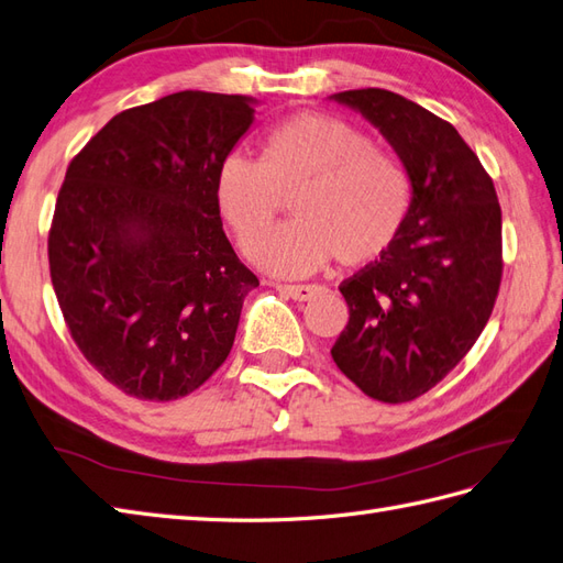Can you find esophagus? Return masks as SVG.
<instances>
[{
	"instance_id": "esophagus-1",
	"label": "esophagus",
	"mask_w": 563,
	"mask_h": 563,
	"mask_svg": "<svg viewBox=\"0 0 563 563\" xmlns=\"http://www.w3.org/2000/svg\"><path fill=\"white\" fill-rule=\"evenodd\" d=\"M277 289L286 296H291L294 300H312L314 296H320L324 291L318 284H279Z\"/></svg>"
}]
</instances>
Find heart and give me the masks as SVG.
<instances>
[{
    "label": "heart",
    "instance_id": "obj_1",
    "mask_svg": "<svg viewBox=\"0 0 563 563\" xmlns=\"http://www.w3.org/2000/svg\"><path fill=\"white\" fill-rule=\"evenodd\" d=\"M295 196L294 223L258 234ZM214 200L253 263L282 277H306L334 255L365 265L385 253L406 222L410 181L404 164L349 121L298 114L272 129L263 162L243 153L222 159Z\"/></svg>",
    "mask_w": 563,
    "mask_h": 563
}]
</instances>
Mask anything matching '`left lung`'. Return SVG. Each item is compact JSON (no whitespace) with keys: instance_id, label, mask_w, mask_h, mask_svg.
Returning a JSON list of instances; mask_svg holds the SVG:
<instances>
[{"instance_id":"1","label":"left lung","mask_w":563,"mask_h":563,"mask_svg":"<svg viewBox=\"0 0 563 563\" xmlns=\"http://www.w3.org/2000/svg\"><path fill=\"white\" fill-rule=\"evenodd\" d=\"M332 100L385 135L410 181L399 236L339 286L349 324L332 358L373 399L413 401L461 363L495 308L501 282L497 190L459 131L404 95L363 88Z\"/></svg>"}]
</instances>
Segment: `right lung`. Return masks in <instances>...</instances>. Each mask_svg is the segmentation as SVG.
Wrapping results in <instances>:
<instances>
[{"label":"right lung","mask_w":563,"mask_h":563,"mask_svg":"<svg viewBox=\"0 0 563 563\" xmlns=\"http://www.w3.org/2000/svg\"><path fill=\"white\" fill-rule=\"evenodd\" d=\"M245 95L184 90L117 114L66 169L49 274L80 353L135 399L198 389L260 284L222 229L214 178L255 121Z\"/></svg>","instance_id":"obj_1"}]
</instances>
